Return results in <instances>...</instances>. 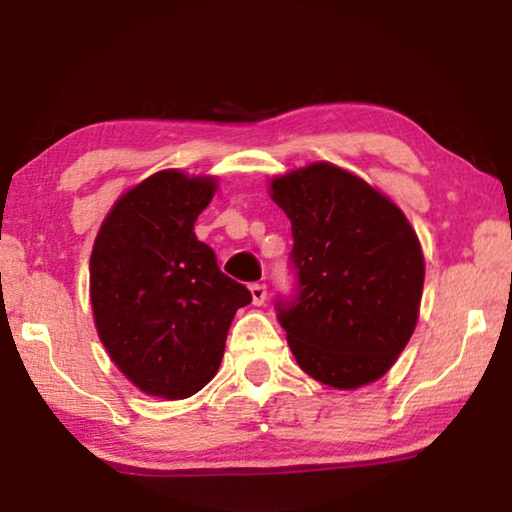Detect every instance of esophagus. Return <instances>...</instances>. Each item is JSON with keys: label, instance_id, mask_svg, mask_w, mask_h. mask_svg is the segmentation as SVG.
I'll return each instance as SVG.
<instances>
[{"label": "esophagus", "instance_id": "1", "mask_svg": "<svg viewBox=\"0 0 512 512\" xmlns=\"http://www.w3.org/2000/svg\"><path fill=\"white\" fill-rule=\"evenodd\" d=\"M249 291H251V298H254V305H263L265 298H268V286H265L263 282L251 284Z\"/></svg>", "mask_w": 512, "mask_h": 512}]
</instances>
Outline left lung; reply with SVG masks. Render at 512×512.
<instances>
[{"mask_svg":"<svg viewBox=\"0 0 512 512\" xmlns=\"http://www.w3.org/2000/svg\"><path fill=\"white\" fill-rule=\"evenodd\" d=\"M291 219V296L277 321L298 366L356 389L382 377L415 331L424 256L394 202L340 167L314 163L272 181Z\"/></svg>","mask_w":512,"mask_h":512,"instance_id":"1","label":"left lung"}]
</instances>
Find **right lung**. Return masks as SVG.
<instances>
[{"label":"right lung","instance_id":"1","mask_svg":"<svg viewBox=\"0 0 512 512\" xmlns=\"http://www.w3.org/2000/svg\"><path fill=\"white\" fill-rule=\"evenodd\" d=\"M214 179L165 170L116 202L90 256L95 326L125 377L170 401L219 370L230 321L251 303L193 233Z\"/></svg>","mask_w":512,"mask_h":512}]
</instances>
